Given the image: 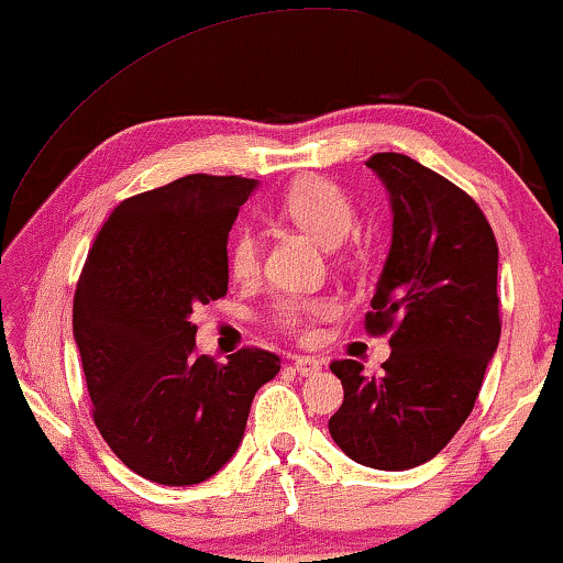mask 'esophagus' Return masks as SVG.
<instances>
[{"label":"esophagus","instance_id":"1","mask_svg":"<svg viewBox=\"0 0 563 563\" xmlns=\"http://www.w3.org/2000/svg\"><path fill=\"white\" fill-rule=\"evenodd\" d=\"M292 367H296L298 375L313 377V375H319V372H321V360H316V357H296V360H292Z\"/></svg>","mask_w":563,"mask_h":563}]
</instances>
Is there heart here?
Returning a JSON list of instances; mask_svg holds the SVG:
<instances>
[{
  "instance_id": "obj_1",
  "label": "heart",
  "mask_w": 563,
  "mask_h": 563,
  "mask_svg": "<svg viewBox=\"0 0 563 563\" xmlns=\"http://www.w3.org/2000/svg\"><path fill=\"white\" fill-rule=\"evenodd\" d=\"M280 211L292 224L321 242L323 247H339L346 236L357 227V211L354 203L346 199L342 188L323 178L300 180L283 196ZM260 265V240L250 227H242L234 234L232 247H229V267L236 278H252ZM336 300L327 296H288L275 303V321L283 329L306 334L313 321L329 319L336 313Z\"/></svg>"
}]
</instances>
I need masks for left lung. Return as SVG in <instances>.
<instances>
[{
    "label": "left lung",
    "instance_id": "obj_1",
    "mask_svg": "<svg viewBox=\"0 0 563 563\" xmlns=\"http://www.w3.org/2000/svg\"><path fill=\"white\" fill-rule=\"evenodd\" d=\"M367 168L390 194L393 242L364 323L395 329L393 352L379 377L331 362L344 402L329 433L357 464L402 472L437 456L477 400L500 342L497 242L479 206L413 157L377 153Z\"/></svg>",
    "mask_w": 563,
    "mask_h": 563
}]
</instances>
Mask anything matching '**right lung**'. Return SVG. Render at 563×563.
<instances>
[{
	"mask_svg": "<svg viewBox=\"0 0 563 563\" xmlns=\"http://www.w3.org/2000/svg\"><path fill=\"white\" fill-rule=\"evenodd\" d=\"M257 180L186 176L109 213L74 298L93 423L140 477L188 487L240 449L255 393L280 372L265 350L196 354L191 313L227 292V240Z\"/></svg>",
	"mask_w": 563,
	"mask_h": 563,
	"instance_id": "obj_1",
	"label": "right lung"
}]
</instances>
